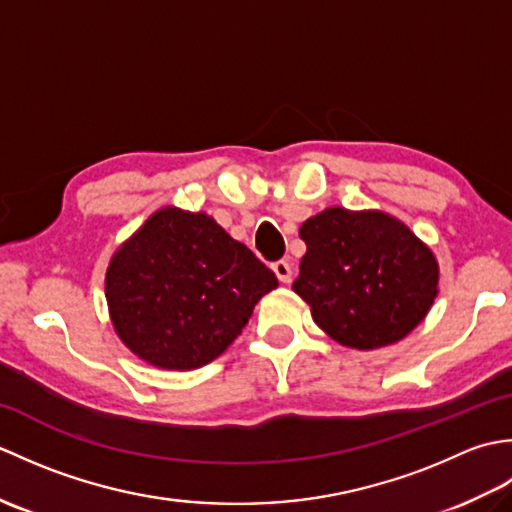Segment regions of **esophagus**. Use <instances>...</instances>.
I'll return each instance as SVG.
<instances>
[{"label": "esophagus", "mask_w": 512, "mask_h": 512, "mask_svg": "<svg viewBox=\"0 0 512 512\" xmlns=\"http://www.w3.org/2000/svg\"><path fill=\"white\" fill-rule=\"evenodd\" d=\"M273 270H275V275H277V279L281 281V284H290L292 266L286 262V259H279V262H275Z\"/></svg>", "instance_id": "obj_1"}]
</instances>
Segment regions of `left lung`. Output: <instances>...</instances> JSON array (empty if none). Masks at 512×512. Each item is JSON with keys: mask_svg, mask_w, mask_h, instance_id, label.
I'll return each instance as SVG.
<instances>
[{"mask_svg": "<svg viewBox=\"0 0 512 512\" xmlns=\"http://www.w3.org/2000/svg\"><path fill=\"white\" fill-rule=\"evenodd\" d=\"M308 250L295 279L312 319L341 345L400 341L438 295V264L409 228L378 211L334 206L299 228Z\"/></svg>", "mask_w": 512, "mask_h": 512, "instance_id": "8db88e82", "label": "left lung"}]
</instances>
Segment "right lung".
Instances as JSON below:
<instances>
[{
    "label": "right lung",
    "mask_w": 512,
    "mask_h": 512,
    "mask_svg": "<svg viewBox=\"0 0 512 512\" xmlns=\"http://www.w3.org/2000/svg\"><path fill=\"white\" fill-rule=\"evenodd\" d=\"M277 277L204 213L162 209L116 250L105 277L112 323L143 361L211 363L231 345Z\"/></svg>",
    "instance_id": "1"
}]
</instances>
